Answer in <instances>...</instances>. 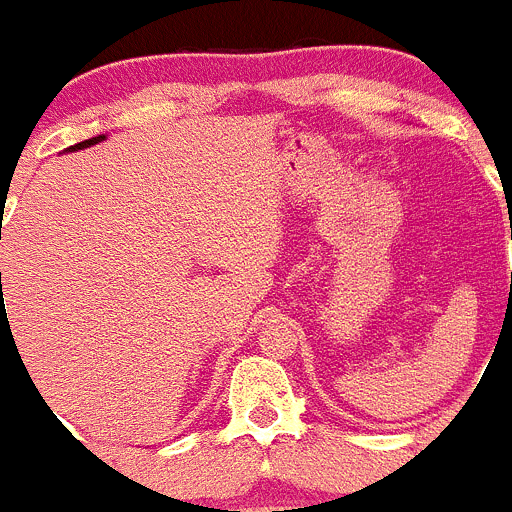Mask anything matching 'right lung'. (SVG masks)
<instances>
[{
  "label": "right lung",
  "instance_id": "add662e5",
  "mask_svg": "<svg viewBox=\"0 0 512 512\" xmlns=\"http://www.w3.org/2000/svg\"><path fill=\"white\" fill-rule=\"evenodd\" d=\"M104 139H106L104 134H99V136H91V139H86V141H79V144L69 146V149H64V151H79V149H89V146L99 144V141H104ZM0 276H2V273H0Z\"/></svg>",
  "mask_w": 512,
  "mask_h": 512
}]
</instances>
